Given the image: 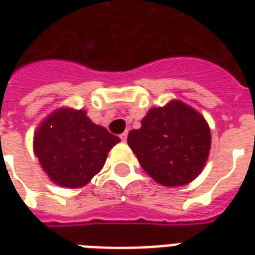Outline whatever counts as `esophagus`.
<instances>
[{
  "mask_svg": "<svg viewBox=\"0 0 255 255\" xmlns=\"http://www.w3.org/2000/svg\"><path fill=\"white\" fill-rule=\"evenodd\" d=\"M127 136H128V132L126 131V132H123L122 135H120V139H122L123 142H126V140H127Z\"/></svg>",
  "mask_w": 255,
  "mask_h": 255,
  "instance_id": "1",
  "label": "esophagus"
}]
</instances>
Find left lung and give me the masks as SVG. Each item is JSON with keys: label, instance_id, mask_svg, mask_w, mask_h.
<instances>
[{"label": "left lung", "instance_id": "8db88e82", "mask_svg": "<svg viewBox=\"0 0 255 255\" xmlns=\"http://www.w3.org/2000/svg\"><path fill=\"white\" fill-rule=\"evenodd\" d=\"M210 128L191 106L173 100L153 108L142 127L128 133V146L146 173L165 187L192 182L202 172L210 150Z\"/></svg>", "mask_w": 255, "mask_h": 255}]
</instances>
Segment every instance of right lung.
<instances>
[{"label": "right lung", "instance_id": "obj_1", "mask_svg": "<svg viewBox=\"0 0 255 255\" xmlns=\"http://www.w3.org/2000/svg\"><path fill=\"white\" fill-rule=\"evenodd\" d=\"M120 138L90 120L84 111L63 108L45 119L34 135V151L54 184L83 187L102 169Z\"/></svg>", "mask_w": 255, "mask_h": 255}]
</instances>
